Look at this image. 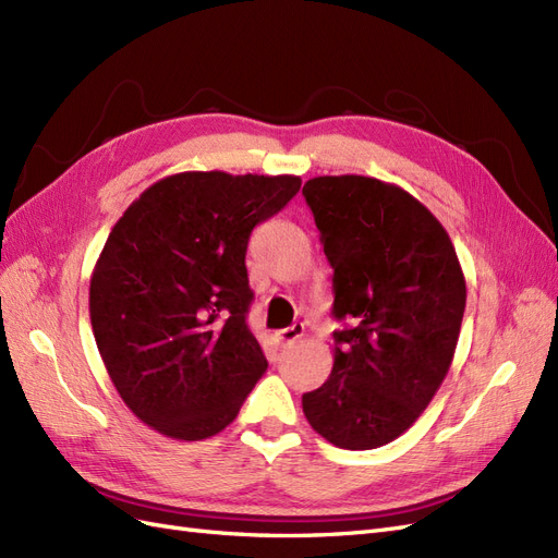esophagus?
I'll list each match as a JSON object with an SVG mask.
<instances>
[{
	"label": "esophagus",
	"mask_w": 558,
	"mask_h": 558,
	"mask_svg": "<svg viewBox=\"0 0 558 558\" xmlns=\"http://www.w3.org/2000/svg\"><path fill=\"white\" fill-rule=\"evenodd\" d=\"M302 332H305V326H302V324H293L291 328L277 330V332H275V340H277L281 347H289V344H295V342L300 340Z\"/></svg>",
	"instance_id": "obj_1"
}]
</instances>
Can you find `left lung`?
<instances>
[{
  "label": "left lung",
  "instance_id": "obj_1",
  "mask_svg": "<svg viewBox=\"0 0 558 558\" xmlns=\"http://www.w3.org/2000/svg\"><path fill=\"white\" fill-rule=\"evenodd\" d=\"M332 267L335 363L302 396L312 428L361 451L393 442L445 381L465 279L442 223L393 183L344 174L302 189Z\"/></svg>",
  "mask_w": 558,
  "mask_h": 558
}]
</instances>
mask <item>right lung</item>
Masks as SVG:
<instances>
[{"label": "right lung", "mask_w": 558, "mask_h": 558, "mask_svg": "<svg viewBox=\"0 0 558 558\" xmlns=\"http://www.w3.org/2000/svg\"><path fill=\"white\" fill-rule=\"evenodd\" d=\"M300 177L181 172L118 218L90 279L107 373L146 426L205 440L238 416L267 361L246 326V246Z\"/></svg>", "instance_id": "1"}]
</instances>
